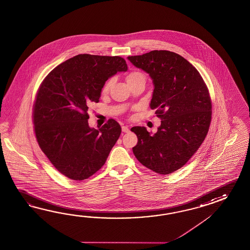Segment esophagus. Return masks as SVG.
I'll list each match as a JSON object with an SVG mask.
<instances>
[{
    "instance_id": "1",
    "label": "esophagus",
    "mask_w": 250,
    "mask_h": 250,
    "mask_svg": "<svg viewBox=\"0 0 250 250\" xmlns=\"http://www.w3.org/2000/svg\"><path fill=\"white\" fill-rule=\"evenodd\" d=\"M122 131L124 133H128L129 132V128H128V126L124 125V126H122Z\"/></svg>"
}]
</instances>
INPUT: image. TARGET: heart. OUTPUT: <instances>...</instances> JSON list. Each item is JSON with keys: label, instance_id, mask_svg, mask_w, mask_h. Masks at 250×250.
<instances>
[{"label": "heart", "instance_id": "1", "mask_svg": "<svg viewBox=\"0 0 250 250\" xmlns=\"http://www.w3.org/2000/svg\"><path fill=\"white\" fill-rule=\"evenodd\" d=\"M139 78H145V77H144V75L140 73V72H136V71H135V72H131V73L128 74L127 77H126V81H127L128 83V82H130V81H132V80H136V79H139ZM111 85H112V80L107 81V82L104 84V85L103 91H108Z\"/></svg>", "mask_w": 250, "mask_h": 250}]
</instances>
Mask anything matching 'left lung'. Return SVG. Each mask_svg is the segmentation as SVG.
<instances>
[{"label":"left lung","mask_w":250,"mask_h":250,"mask_svg":"<svg viewBox=\"0 0 250 250\" xmlns=\"http://www.w3.org/2000/svg\"><path fill=\"white\" fill-rule=\"evenodd\" d=\"M128 61L149 74L154 89L150 107L161 125L155 134L134 126V156L148 169L169 174L183 167L201 146L211 120V103L201 74L182 56L152 50Z\"/></svg>","instance_id":"8db88e82"}]
</instances>
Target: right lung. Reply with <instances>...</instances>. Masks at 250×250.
Here are the masks:
<instances>
[{"instance_id": "1", "label": "right lung", "mask_w": 250, "mask_h": 250, "mask_svg": "<svg viewBox=\"0 0 250 250\" xmlns=\"http://www.w3.org/2000/svg\"><path fill=\"white\" fill-rule=\"evenodd\" d=\"M126 70L121 57L80 54L43 80L33 108L34 130L41 149L63 175L82 181L104 165L122 129L114 119L90 127L88 105L99 102L106 80Z\"/></svg>"}]
</instances>
